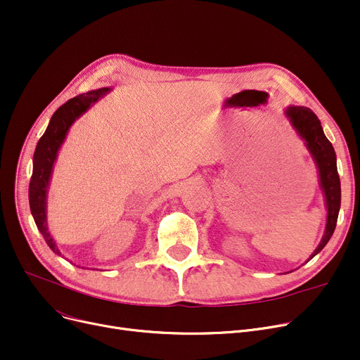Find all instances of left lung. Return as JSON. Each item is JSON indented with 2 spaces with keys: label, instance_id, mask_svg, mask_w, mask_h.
I'll return each mask as SVG.
<instances>
[{
  "label": "left lung",
  "instance_id": "1",
  "mask_svg": "<svg viewBox=\"0 0 360 360\" xmlns=\"http://www.w3.org/2000/svg\"><path fill=\"white\" fill-rule=\"evenodd\" d=\"M285 115L288 117L292 127L297 132V136L305 141V146L309 150V153L318 169L319 186L326 200V231L323 239H321L316 250L311 255V258H314L326 247L327 242L333 236L337 224L340 202H342V186H340V178L337 172V158L333 144L326 137L324 129L321 127L318 117L309 108L292 105L286 108Z\"/></svg>",
  "mask_w": 360,
  "mask_h": 360
}]
</instances>
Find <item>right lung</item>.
<instances>
[{
    "label": "right lung",
    "instance_id": "add662e5",
    "mask_svg": "<svg viewBox=\"0 0 360 360\" xmlns=\"http://www.w3.org/2000/svg\"><path fill=\"white\" fill-rule=\"evenodd\" d=\"M109 87L91 90L84 94H79V96L70 99L67 103L60 106L55 110L46 131L44 132L41 140L37 141V146L34 148L33 174L29 184L30 212L37 229L42 233L48 247L58 255H61V252L48 231L46 221V197L53 163L68 134V129L75 122V120H79L83 113H86L101 98L109 93Z\"/></svg>",
    "mask_w": 360,
    "mask_h": 360
}]
</instances>
